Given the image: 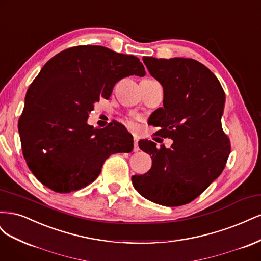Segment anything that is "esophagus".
<instances>
[{"label": "esophagus", "mask_w": 261, "mask_h": 261, "mask_svg": "<svg viewBox=\"0 0 261 261\" xmlns=\"http://www.w3.org/2000/svg\"><path fill=\"white\" fill-rule=\"evenodd\" d=\"M139 150V147H138V138L135 136L134 137V151L137 152Z\"/></svg>", "instance_id": "esophagus-1"}]
</instances>
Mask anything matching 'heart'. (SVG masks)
I'll return each mask as SVG.
<instances>
[{"instance_id":"obj_1","label":"heart","mask_w":261,"mask_h":261,"mask_svg":"<svg viewBox=\"0 0 261 261\" xmlns=\"http://www.w3.org/2000/svg\"><path fill=\"white\" fill-rule=\"evenodd\" d=\"M127 125L129 126V127H130V128H134V127H135V126H136L135 122H134V121H132V120H128V121H127Z\"/></svg>"}]
</instances>
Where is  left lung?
Segmentation results:
<instances>
[{"label": "left lung", "mask_w": 261, "mask_h": 261, "mask_svg": "<svg viewBox=\"0 0 261 261\" xmlns=\"http://www.w3.org/2000/svg\"><path fill=\"white\" fill-rule=\"evenodd\" d=\"M150 75L163 87V108L151 115L158 135L173 140L170 148L141 139L139 148L152 165L133 185L146 199L177 207L197 198L222 173L230 140L223 133L225 93L216 75L193 59L144 57Z\"/></svg>", "instance_id": "left-lung-1"}]
</instances>
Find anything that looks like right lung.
<instances>
[{
  "label": "right lung",
  "instance_id": "1",
  "mask_svg": "<svg viewBox=\"0 0 261 261\" xmlns=\"http://www.w3.org/2000/svg\"><path fill=\"white\" fill-rule=\"evenodd\" d=\"M130 75H146L139 59L101 45L73 46L45 63L18 121L23 158L44 186L78 191L99 176L110 155L132 151L133 136L122 124L93 128L87 123L94 103Z\"/></svg>",
  "mask_w": 261,
  "mask_h": 261
}]
</instances>
